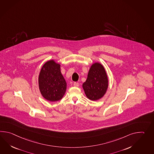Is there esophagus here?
<instances>
[{
  "instance_id": "obj_1",
  "label": "esophagus",
  "mask_w": 154,
  "mask_h": 154,
  "mask_svg": "<svg viewBox=\"0 0 154 154\" xmlns=\"http://www.w3.org/2000/svg\"><path fill=\"white\" fill-rule=\"evenodd\" d=\"M79 85V83H77V82H75L74 84H73V86L75 87H78Z\"/></svg>"
}]
</instances>
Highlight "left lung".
I'll use <instances>...</instances> for the list:
<instances>
[{
    "label": "left lung",
    "instance_id": "8db88e82",
    "mask_svg": "<svg viewBox=\"0 0 154 154\" xmlns=\"http://www.w3.org/2000/svg\"><path fill=\"white\" fill-rule=\"evenodd\" d=\"M108 85V77L104 67L98 62L93 63L87 79L82 85L85 96L91 100H99L105 95Z\"/></svg>",
    "mask_w": 154,
    "mask_h": 154
}]
</instances>
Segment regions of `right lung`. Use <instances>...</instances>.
Wrapping results in <instances>:
<instances>
[{
  "instance_id": "1",
  "label": "right lung",
  "mask_w": 154,
  "mask_h": 154,
  "mask_svg": "<svg viewBox=\"0 0 154 154\" xmlns=\"http://www.w3.org/2000/svg\"><path fill=\"white\" fill-rule=\"evenodd\" d=\"M61 65L54 60L46 62L41 67L38 78L41 95L50 102H56L65 95L67 83L61 72Z\"/></svg>"
}]
</instances>
